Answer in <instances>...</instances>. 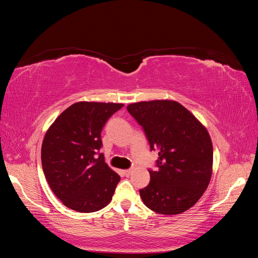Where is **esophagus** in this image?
Instances as JSON below:
<instances>
[{"mask_svg": "<svg viewBox=\"0 0 258 258\" xmlns=\"http://www.w3.org/2000/svg\"><path fill=\"white\" fill-rule=\"evenodd\" d=\"M122 173H123V175L129 176V175L132 173V170H131V169H128V170H123V171H122Z\"/></svg>", "mask_w": 258, "mask_h": 258, "instance_id": "esophagus-1", "label": "esophagus"}]
</instances>
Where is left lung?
Segmentation results:
<instances>
[{"mask_svg":"<svg viewBox=\"0 0 258 258\" xmlns=\"http://www.w3.org/2000/svg\"><path fill=\"white\" fill-rule=\"evenodd\" d=\"M128 112L141 124L159 159L158 171L140 189L144 205L163 215L181 214L197 204L213 171V145L207 128L173 100L131 103Z\"/></svg>","mask_w":258,"mask_h":258,"instance_id":"left-lung-1","label":"left lung"}]
</instances>
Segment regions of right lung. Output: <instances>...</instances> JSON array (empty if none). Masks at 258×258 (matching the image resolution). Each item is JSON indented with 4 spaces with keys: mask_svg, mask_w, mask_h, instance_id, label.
<instances>
[{
    "mask_svg": "<svg viewBox=\"0 0 258 258\" xmlns=\"http://www.w3.org/2000/svg\"><path fill=\"white\" fill-rule=\"evenodd\" d=\"M122 103L81 101L69 106L46 131L42 167L57 198L69 209L90 213L110 204L120 176L107 166L101 131Z\"/></svg>",
    "mask_w": 258,
    "mask_h": 258,
    "instance_id": "1",
    "label": "right lung"
}]
</instances>
